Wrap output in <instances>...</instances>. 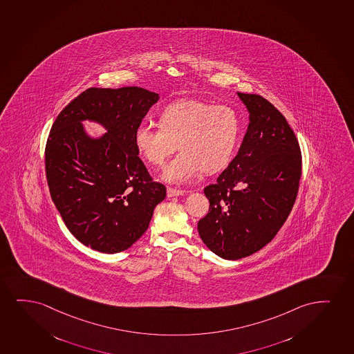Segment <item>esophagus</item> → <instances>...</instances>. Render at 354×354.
Returning <instances> with one entry per match:
<instances>
[{
	"label": "esophagus",
	"mask_w": 354,
	"mask_h": 354,
	"mask_svg": "<svg viewBox=\"0 0 354 354\" xmlns=\"http://www.w3.org/2000/svg\"><path fill=\"white\" fill-rule=\"evenodd\" d=\"M186 192H187V191L174 189V187H168V189H167V196H168V197H178V196H183V194H185Z\"/></svg>",
	"instance_id": "obj_1"
}]
</instances>
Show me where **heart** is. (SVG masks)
<instances>
[{"label": "heart", "instance_id": "b5f03b06", "mask_svg": "<svg viewBox=\"0 0 354 354\" xmlns=\"http://www.w3.org/2000/svg\"><path fill=\"white\" fill-rule=\"evenodd\" d=\"M158 126L137 127V150L150 165L163 167L179 147L181 152L165 168L163 179L186 184L203 170L212 174L230 165L239 142L241 119L232 106L184 100L165 106Z\"/></svg>", "mask_w": 354, "mask_h": 354}]
</instances>
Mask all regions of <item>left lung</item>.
I'll use <instances>...</instances> for the list:
<instances>
[{"instance_id":"8db88e82","label":"left lung","mask_w":354,"mask_h":354,"mask_svg":"<svg viewBox=\"0 0 354 354\" xmlns=\"http://www.w3.org/2000/svg\"><path fill=\"white\" fill-rule=\"evenodd\" d=\"M250 124L238 155L204 189L210 207L198 222L203 243L240 259L270 243L292 212L301 178V151L285 116L264 97L238 92Z\"/></svg>"}]
</instances>
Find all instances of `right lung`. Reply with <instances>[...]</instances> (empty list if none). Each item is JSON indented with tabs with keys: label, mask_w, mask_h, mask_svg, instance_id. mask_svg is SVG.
Masks as SVG:
<instances>
[{
	"label": "right lung",
	"mask_w": 354,
	"mask_h": 354,
	"mask_svg": "<svg viewBox=\"0 0 354 354\" xmlns=\"http://www.w3.org/2000/svg\"><path fill=\"white\" fill-rule=\"evenodd\" d=\"M158 95L138 86L90 88L57 115L46 145L51 199L69 232L85 246L116 253L147 232L165 198L139 158L134 132ZM93 119L109 133L91 140L81 121Z\"/></svg>",
	"instance_id": "add662e5"
}]
</instances>
